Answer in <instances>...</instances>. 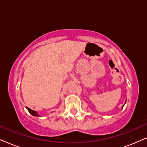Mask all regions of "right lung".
I'll use <instances>...</instances> for the list:
<instances>
[{"label":"right lung","mask_w":147,"mask_h":147,"mask_svg":"<svg viewBox=\"0 0 147 147\" xmlns=\"http://www.w3.org/2000/svg\"><path fill=\"white\" fill-rule=\"evenodd\" d=\"M27 109L28 110V111L29 112V113L31 114H32V115H33V116H39L38 115V114H37V112H36L35 111H34V110H32L31 109H30V108H27Z\"/></svg>","instance_id":"obj_1"}]
</instances>
